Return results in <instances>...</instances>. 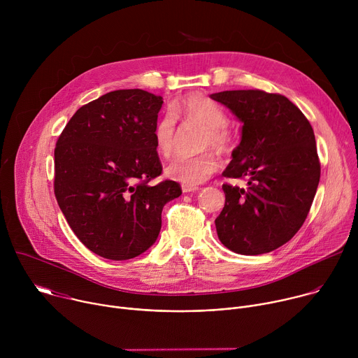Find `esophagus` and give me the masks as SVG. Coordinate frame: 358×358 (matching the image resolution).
Here are the masks:
<instances>
[{
  "instance_id": "esophagus-1",
  "label": "esophagus",
  "mask_w": 358,
  "mask_h": 358,
  "mask_svg": "<svg viewBox=\"0 0 358 358\" xmlns=\"http://www.w3.org/2000/svg\"><path fill=\"white\" fill-rule=\"evenodd\" d=\"M194 191H198V187L196 185H188V184H182V192H194Z\"/></svg>"
}]
</instances>
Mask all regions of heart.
<instances>
[{
    "mask_svg": "<svg viewBox=\"0 0 358 358\" xmlns=\"http://www.w3.org/2000/svg\"><path fill=\"white\" fill-rule=\"evenodd\" d=\"M196 124L206 129L202 147H214L227 151L232 145V134L227 127L228 117L224 109L208 97L192 93L181 97L170 106V113L159 120L155 127V143L160 155L171 157L176 150V122ZM220 169L218 159L213 152L196 156H178L166 169V174L176 181L196 185L211 178Z\"/></svg>",
    "mask_w": 358,
    "mask_h": 358,
    "instance_id": "b5f03b06",
    "label": "heart"
}]
</instances>
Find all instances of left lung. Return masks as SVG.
Here are the masks:
<instances>
[{
	"label": "left lung",
	"instance_id": "1",
	"mask_svg": "<svg viewBox=\"0 0 358 358\" xmlns=\"http://www.w3.org/2000/svg\"><path fill=\"white\" fill-rule=\"evenodd\" d=\"M211 97L243 123L241 144L222 176L248 180L246 188L222 185L218 238L241 255L272 252L301 228L316 195L320 160L312 124L280 93L248 89Z\"/></svg>",
	"mask_w": 358,
	"mask_h": 358
}]
</instances>
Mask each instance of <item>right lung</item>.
I'll list each match as a JSON object with an SVG mask.
<instances>
[{
    "mask_svg": "<svg viewBox=\"0 0 358 358\" xmlns=\"http://www.w3.org/2000/svg\"><path fill=\"white\" fill-rule=\"evenodd\" d=\"M163 97L143 89L109 92L83 105L55 147L54 191L79 241L101 258L126 261L156 242L178 182L151 181L163 166L155 127Z\"/></svg>",
    "mask_w": 358,
    "mask_h": 358,
    "instance_id": "obj_1",
    "label": "right lung"
}]
</instances>
